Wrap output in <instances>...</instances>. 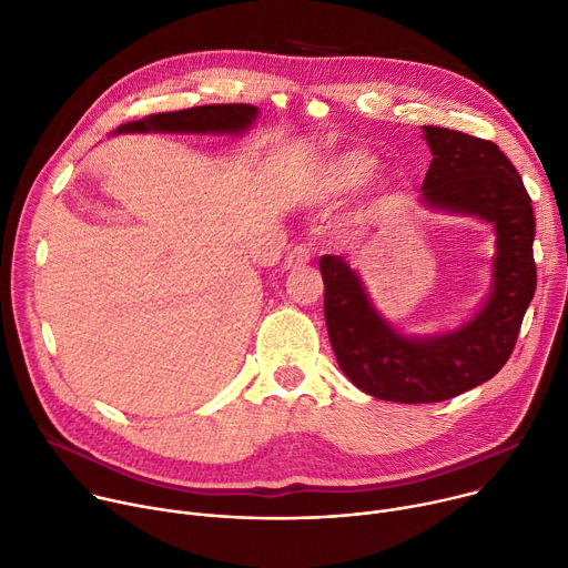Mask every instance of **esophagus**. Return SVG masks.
Here are the masks:
<instances>
[{
  "mask_svg": "<svg viewBox=\"0 0 568 568\" xmlns=\"http://www.w3.org/2000/svg\"><path fill=\"white\" fill-rule=\"evenodd\" d=\"M311 257H313V246H311V244H296V246L287 253V257H285V267H287V270L303 267V265L311 263Z\"/></svg>",
  "mask_w": 568,
  "mask_h": 568,
  "instance_id": "esophagus-1",
  "label": "esophagus"
}]
</instances>
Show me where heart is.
<instances>
[{"label": "heart", "mask_w": 568, "mask_h": 568, "mask_svg": "<svg viewBox=\"0 0 568 568\" xmlns=\"http://www.w3.org/2000/svg\"><path fill=\"white\" fill-rule=\"evenodd\" d=\"M378 161L363 149H348L328 159L313 181V199L331 203L363 190L374 176Z\"/></svg>", "instance_id": "b5f03b06"}]
</instances>
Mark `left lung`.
Instances as JSON below:
<instances>
[{"mask_svg":"<svg viewBox=\"0 0 568 568\" xmlns=\"http://www.w3.org/2000/svg\"><path fill=\"white\" fill-rule=\"evenodd\" d=\"M433 151L422 196L430 209L476 215L496 231L494 287L480 313L453 333L405 337L367 298L339 255H322L328 337L348 381L369 396L396 403H439L494 378L517 344L535 296L532 199L491 140L424 126Z\"/></svg>","mask_w":568,"mask_h":568,"instance_id":"obj_1","label":"left lung"}]
</instances>
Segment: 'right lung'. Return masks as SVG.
<instances>
[{
  "instance_id": "1",
  "label": "right lung",
  "mask_w": 568,
  "mask_h": 568,
  "mask_svg": "<svg viewBox=\"0 0 568 568\" xmlns=\"http://www.w3.org/2000/svg\"><path fill=\"white\" fill-rule=\"evenodd\" d=\"M257 118V109L251 104H211L194 106L174 113H156L140 122H129L118 133H146V131H170V133H242Z\"/></svg>"
}]
</instances>
